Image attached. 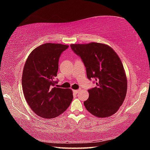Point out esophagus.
I'll use <instances>...</instances> for the list:
<instances>
[{
    "label": "esophagus",
    "mask_w": 150,
    "mask_h": 150,
    "mask_svg": "<svg viewBox=\"0 0 150 150\" xmlns=\"http://www.w3.org/2000/svg\"><path fill=\"white\" fill-rule=\"evenodd\" d=\"M80 90H73V93H78L79 92Z\"/></svg>",
    "instance_id": "obj_1"
}]
</instances>
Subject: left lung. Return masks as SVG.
Segmentation results:
<instances>
[{"instance_id": "1", "label": "left lung", "mask_w": 150, "mask_h": 150, "mask_svg": "<svg viewBox=\"0 0 150 150\" xmlns=\"http://www.w3.org/2000/svg\"><path fill=\"white\" fill-rule=\"evenodd\" d=\"M72 50L81 57L88 79H94L96 87L88 90L84 102L87 110L99 118L109 117L122 105L127 92V79L120 57L109 45L91 42L71 44Z\"/></svg>"}]
</instances>
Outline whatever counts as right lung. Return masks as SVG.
<instances>
[{
  "label": "right lung",
  "mask_w": 150,
  "mask_h": 150,
  "mask_svg": "<svg viewBox=\"0 0 150 150\" xmlns=\"http://www.w3.org/2000/svg\"><path fill=\"white\" fill-rule=\"evenodd\" d=\"M69 45L46 43L32 51L25 63L22 77L24 95L35 115L44 118L57 117L69 107L71 89L55 85L58 63Z\"/></svg>",
  "instance_id": "obj_1"
}]
</instances>
